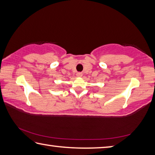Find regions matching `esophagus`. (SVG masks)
Segmentation results:
<instances>
[{"instance_id":"34e87169","label":"esophagus","mask_w":155,"mask_h":155,"mask_svg":"<svg viewBox=\"0 0 155 155\" xmlns=\"http://www.w3.org/2000/svg\"><path fill=\"white\" fill-rule=\"evenodd\" d=\"M82 75H83V74L81 72H78L77 74V76L78 77H82Z\"/></svg>"}]
</instances>
